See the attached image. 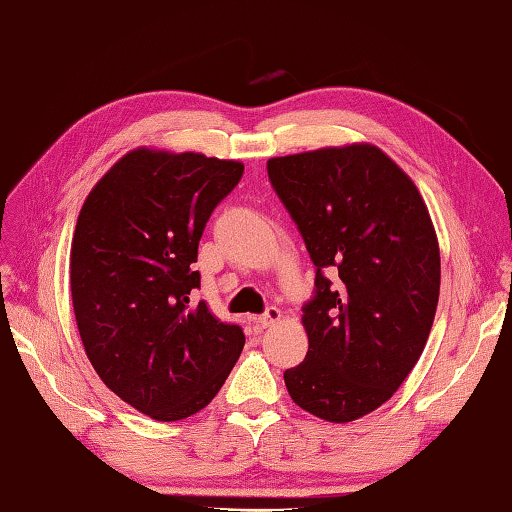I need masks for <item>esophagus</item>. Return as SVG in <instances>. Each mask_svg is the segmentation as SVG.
Wrapping results in <instances>:
<instances>
[{
  "label": "esophagus",
  "mask_w": 512,
  "mask_h": 512,
  "mask_svg": "<svg viewBox=\"0 0 512 512\" xmlns=\"http://www.w3.org/2000/svg\"><path fill=\"white\" fill-rule=\"evenodd\" d=\"M278 320H280V309H276V307H267V311H265L263 316L254 318L256 325H258V327H263V329H267V327H274Z\"/></svg>",
  "instance_id": "1"
}]
</instances>
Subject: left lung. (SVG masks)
<instances>
[{"instance_id":"8db88e82","label":"left lung","mask_w":512,"mask_h":512,"mask_svg":"<svg viewBox=\"0 0 512 512\" xmlns=\"http://www.w3.org/2000/svg\"><path fill=\"white\" fill-rule=\"evenodd\" d=\"M267 174L316 265L309 351L285 371L287 391L320 420L353 422L400 389L429 340L440 298L429 210L369 143L276 156Z\"/></svg>"}]
</instances>
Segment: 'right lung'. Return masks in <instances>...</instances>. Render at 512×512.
<instances>
[{"instance_id":"obj_1","label":"right lung","mask_w":512,"mask_h":512,"mask_svg":"<svg viewBox=\"0 0 512 512\" xmlns=\"http://www.w3.org/2000/svg\"><path fill=\"white\" fill-rule=\"evenodd\" d=\"M243 163L139 148L83 203L70 291L86 356L110 391L159 422L205 409L241 356L245 333L194 305L198 241Z\"/></svg>"}]
</instances>
